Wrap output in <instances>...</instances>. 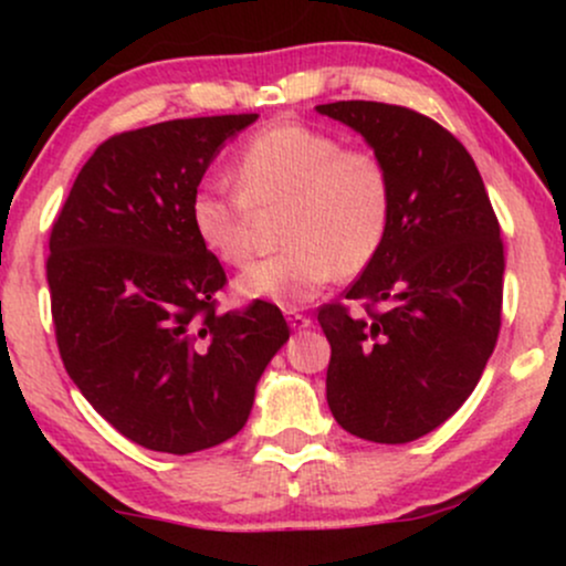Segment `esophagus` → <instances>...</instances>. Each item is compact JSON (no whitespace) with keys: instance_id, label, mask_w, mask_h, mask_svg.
<instances>
[{"instance_id":"esophagus-1","label":"esophagus","mask_w":566,"mask_h":566,"mask_svg":"<svg viewBox=\"0 0 566 566\" xmlns=\"http://www.w3.org/2000/svg\"><path fill=\"white\" fill-rule=\"evenodd\" d=\"M287 322H290L292 329H305V327H311L308 316L301 314V311H295V308L287 311Z\"/></svg>"}]
</instances>
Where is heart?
<instances>
[{"label": "heart", "mask_w": 566, "mask_h": 566, "mask_svg": "<svg viewBox=\"0 0 566 566\" xmlns=\"http://www.w3.org/2000/svg\"><path fill=\"white\" fill-rule=\"evenodd\" d=\"M239 191L201 186L191 197L199 242L226 265H242L255 247L258 216L282 210V252L237 279L247 301L292 308L333 276H356L378 258L394 218L391 170L367 148H343L335 135L297 122L263 127L231 165Z\"/></svg>", "instance_id": "obj_1"}]
</instances>
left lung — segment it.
<instances>
[{
    "label": "left lung",
    "mask_w": 566,
    "mask_h": 566,
    "mask_svg": "<svg viewBox=\"0 0 566 566\" xmlns=\"http://www.w3.org/2000/svg\"><path fill=\"white\" fill-rule=\"evenodd\" d=\"M365 138L394 180V218L378 258L319 308L327 405L354 437L407 444L469 399L500 333L503 239L465 146L428 116L375 101L316 106Z\"/></svg>",
    "instance_id": "1"
}]
</instances>
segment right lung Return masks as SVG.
Listing matches in <instances>:
<instances>
[{
	"mask_svg": "<svg viewBox=\"0 0 566 566\" xmlns=\"http://www.w3.org/2000/svg\"><path fill=\"white\" fill-rule=\"evenodd\" d=\"M255 119L197 116L114 135L84 161L50 233L63 367L146 450L188 454L237 437L290 337L265 301L218 314L226 271L188 210L220 146Z\"/></svg>",
	"mask_w": 566,
	"mask_h": 566,
	"instance_id": "1",
	"label": "right lung"
}]
</instances>
